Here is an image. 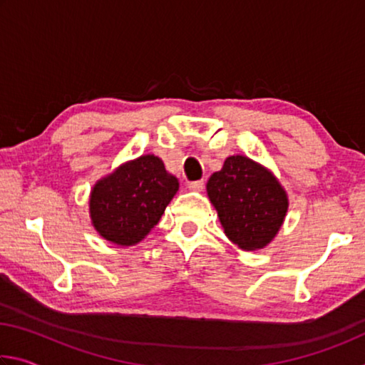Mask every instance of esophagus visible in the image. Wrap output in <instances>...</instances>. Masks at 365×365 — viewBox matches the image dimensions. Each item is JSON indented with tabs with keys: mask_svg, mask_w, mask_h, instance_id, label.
Returning a JSON list of instances; mask_svg holds the SVG:
<instances>
[{
	"mask_svg": "<svg viewBox=\"0 0 365 365\" xmlns=\"http://www.w3.org/2000/svg\"><path fill=\"white\" fill-rule=\"evenodd\" d=\"M188 188L193 190V191H202V188H205V180L190 182V183H188Z\"/></svg>",
	"mask_w": 365,
	"mask_h": 365,
	"instance_id": "34e87169",
	"label": "esophagus"
}]
</instances>
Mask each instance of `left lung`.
Returning a JSON list of instances; mask_svg holds the SVG:
<instances>
[{"instance_id":"left-lung-1","label":"left lung","mask_w":365,"mask_h":365,"mask_svg":"<svg viewBox=\"0 0 365 365\" xmlns=\"http://www.w3.org/2000/svg\"><path fill=\"white\" fill-rule=\"evenodd\" d=\"M209 200L217 209L230 242L242 250H261L285 219L288 197L277 178L245 156H230L207 182Z\"/></svg>"}]
</instances>
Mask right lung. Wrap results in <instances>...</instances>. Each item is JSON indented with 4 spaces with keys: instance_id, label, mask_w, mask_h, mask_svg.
I'll list each match as a JSON object with an SVG mask.
<instances>
[{
    "instance_id": "right-lung-1",
    "label": "right lung",
    "mask_w": 365,
    "mask_h": 365,
    "mask_svg": "<svg viewBox=\"0 0 365 365\" xmlns=\"http://www.w3.org/2000/svg\"><path fill=\"white\" fill-rule=\"evenodd\" d=\"M178 190L163 160L148 154L120 165L95 185L90 214L103 238L130 246L143 240Z\"/></svg>"
}]
</instances>
